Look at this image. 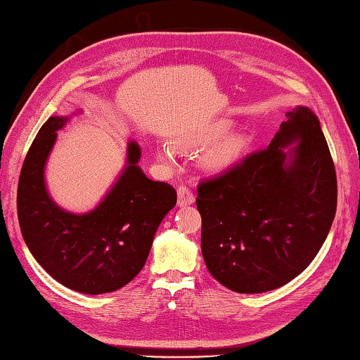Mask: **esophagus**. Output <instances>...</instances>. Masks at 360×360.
Returning <instances> with one entry per match:
<instances>
[{
    "label": "esophagus",
    "mask_w": 360,
    "mask_h": 360,
    "mask_svg": "<svg viewBox=\"0 0 360 360\" xmlns=\"http://www.w3.org/2000/svg\"><path fill=\"white\" fill-rule=\"evenodd\" d=\"M176 202H179L180 207L194 204V194L191 193L190 188L185 185L179 186V190H176Z\"/></svg>",
    "instance_id": "1"
}]
</instances>
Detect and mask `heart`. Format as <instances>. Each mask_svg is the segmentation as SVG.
I'll list each match as a JSON object with an SVG mask.
<instances>
[{"instance_id":"1","label":"heart","mask_w":360,"mask_h":360,"mask_svg":"<svg viewBox=\"0 0 360 360\" xmlns=\"http://www.w3.org/2000/svg\"><path fill=\"white\" fill-rule=\"evenodd\" d=\"M229 128V120H218V122L205 126L204 129H200L198 134L188 137L186 142L191 145H209L226 134ZM247 137H245L242 132H232V134L225 136L209 151V155H207V162H209V166L217 169L231 166L232 162H236L238 158L242 156L245 148H247ZM158 156H160V160L164 162H172L175 156L174 148L167 147V145H162V147L158 150Z\"/></svg>"}]
</instances>
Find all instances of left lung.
Segmentation results:
<instances>
[{
  "instance_id": "obj_1",
  "label": "left lung",
  "mask_w": 360,
  "mask_h": 360,
  "mask_svg": "<svg viewBox=\"0 0 360 360\" xmlns=\"http://www.w3.org/2000/svg\"><path fill=\"white\" fill-rule=\"evenodd\" d=\"M267 148L200 181V248L213 278L231 291L259 294L310 266L337 210V175L318 117L286 113Z\"/></svg>"
}]
</instances>
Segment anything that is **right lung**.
<instances>
[{"instance_id":"add662e5","label":"right lung","mask_w":360,"mask_h":360,"mask_svg":"<svg viewBox=\"0 0 360 360\" xmlns=\"http://www.w3.org/2000/svg\"><path fill=\"white\" fill-rule=\"evenodd\" d=\"M66 122L68 117H50L31 143L18 179V223L31 255L52 278L77 292H112L145 266L176 193L147 179L137 166L141 148L129 142L128 166L96 209L84 215L60 209L47 193L44 167Z\"/></svg>"}]
</instances>
